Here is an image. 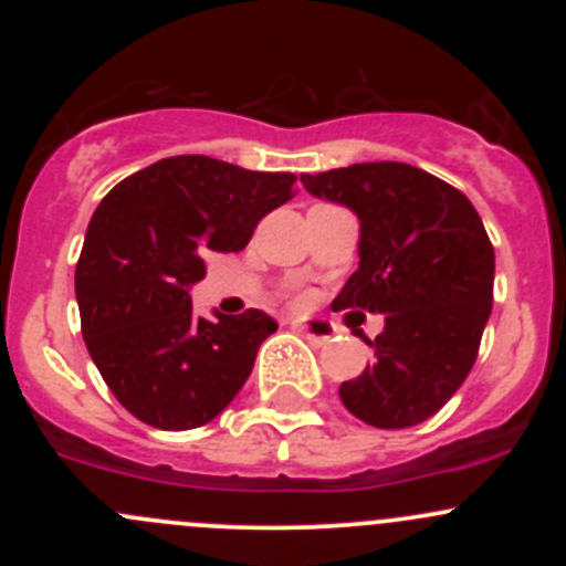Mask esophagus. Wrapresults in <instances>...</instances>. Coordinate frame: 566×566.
Segmentation results:
<instances>
[{
  "label": "esophagus",
  "mask_w": 566,
  "mask_h": 566,
  "mask_svg": "<svg viewBox=\"0 0 566 566\" xmlns=\"http://www.w3.org/2000/svg\"><path fill=\"white\" fill-rule=\"evenodd\" d=\"M295 328H298L312 345H328L336 334V328L328 323V319H298Z\"/></svg>",
  "instance_id": "34e87169"
}]
</instances>
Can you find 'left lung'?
Listing matches in <instances>:
<instances>
[{"instance_id":"obj_1","label":"left lung","mask_w":566,"mask_h":566,"mask_svg":"<svg viewBox=\"0 0 566 566\" xmlns=\"http://www.w3.org/2000/svg\"><path fill=\"white\" fill-rule=\"evenodd\" d=\"M310 193L361 221L358 271L336 310L384 315L373 361L339 386L345 408L380 430L436 416L476 361L493 310L495 251L465 193L399 161L301 175Z\"/></svg>"}]
</instances>
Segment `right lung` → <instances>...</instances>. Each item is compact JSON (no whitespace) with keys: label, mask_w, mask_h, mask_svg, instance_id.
<instances>
[{"label":"right lung","mask_w":566,"mask_h":566,"mask_svg":"<svg viewBox=\"0 0 566 566\" xmlns=\"http://www.w3.org/2000/svg\"><path fill=\"white\" fill-rule=\"evenodd\" d=\"M295 197L293 172L172 156L125 177L93 213L76 262L82 336L128 413L158 430L213 421L279 328L260 310L205 319L191 284L205 251H241L262 216Z\"/></svg>","instance_id":"obj_1"}]
</instances>
